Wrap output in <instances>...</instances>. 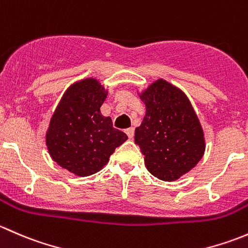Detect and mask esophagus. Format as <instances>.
Wrapping results in <instances>:
<instances>
[{"instance_id":"obj_1","label":"esophagus","mask_w":248,"mask_h":248,"mask_svg":"<svg viewBox=\"0 0 248 248\" xmlns=\"http://www.w3.org/2000/svg\"><path fill=\"white\" fill-rule=\"evenodd\" d=\"M126 134L128 136L129 139H132L134 137V128L133 127H131V128H127L126 129Z\"/></svg>"}]
</instances>
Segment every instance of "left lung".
Listing matches in <instances>:
<instances>
[{
	"mask_svg": "<svg viewBox=\"0 0 248 248\" xmlns=\"http://www.w3.org/2000/svg\"><path fill=\"white\" fill-rule=\"evenodd\" d=\"M140 98L146 107L134 141L145 156V166L154 176L174 181L198 164L205 140L198 116L189 99L170 82L158 79Z\"/></svg>",
	"mask_w": 248,
	"mask_h": 248,
	"instance_id": "1",
	"label": "left lung"
}]
</instances>
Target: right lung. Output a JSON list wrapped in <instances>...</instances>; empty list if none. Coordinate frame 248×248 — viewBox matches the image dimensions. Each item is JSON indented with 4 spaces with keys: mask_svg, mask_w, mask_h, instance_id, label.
Returning a JSON list of instances; mask_svg holds the SVG:
<instances>
[{
    "mask_svg": "<svg viewBox=\"0 0 248 248\" xmlns=\"http://www.w3.org/2000/svg\"><path fill=\"white\" fill-rule=\"evenodd\" d=\"M108 91L96 79L80 80L67 89L50 120L46 146L51 158L78 176L99 171L128 137L101 114Z\"/></svg>",
    "mask_w": 248,
    "mask_h": 248,
    "instance_id": "add662e5",
    "label": "right lung"
}]
</instances>
